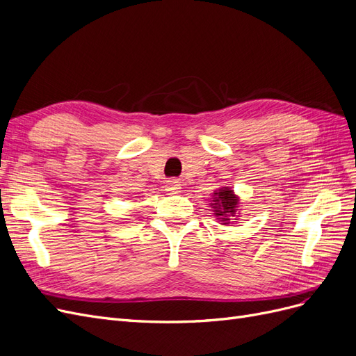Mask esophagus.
<instances>
[{
	"instance_id": "esophagus-1",
	"label": "esophagus",
	"mask_w": 356,
	"mask_h": 356,
	"mask_svg": "<svg viewBox=\"0 0 356 356\" xmlns=\"http://www.w3.org/2000/svg\"><path fill=\"white\" fill-rule=\"evenodd\" d=\"M179 190H181L179 181H177V179L168 181V184H166V191H168V193H170V195H175V193H178Z\"/></svg>"
}]
</instances>
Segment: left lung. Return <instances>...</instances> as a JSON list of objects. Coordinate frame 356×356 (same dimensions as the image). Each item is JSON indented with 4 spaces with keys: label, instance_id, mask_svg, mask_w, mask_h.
Segmentation results:
<instances>
[{
    "label": "left lung",
    "instance_id": "obj_1",
    "mask_svg": "<svg viewBox=\"0 0 356 356\" xmlns=\"http://www.w3.org/2000/svg\"><path fill=\"white\" fill-rule=\"evenodd\" d=\"M212 212L217 220L222 221V224H230L233 217H238V208H239V197L234 195V191L229 187L218 188L212 195Z\"/></svg>",
    "mask_w": 356,
    "mask_h": 356
}]
</instances>
